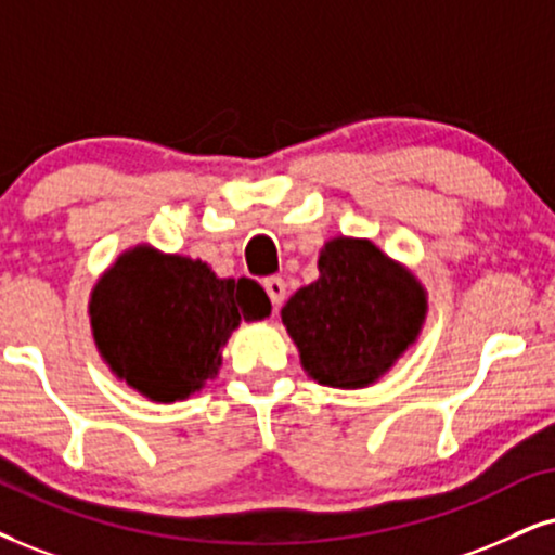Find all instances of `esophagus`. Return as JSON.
I'll list each match as a JSON object with an SVG mask.
<instances>
[{
  "mask_svg": "<svg viewBox=\"0 0 555 555\" xmlns=\"http://www.w3.org/2000/svg\"><path fill=\"white\" fill-rule=\"evenodd\" d=\"M264 291H267V296H270L272 306L280 309V304H283V298H285V280L283 278H267Z\"/></svg>",
  "mask_w": 555,
  "mask_h": 555,
  "instance_id": "obj_1",
  "label": "esophagus"
}]
</instances>
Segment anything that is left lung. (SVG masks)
Segmentation results:
<instances>
[{
  "label": "left lung",
  "mask_w": 555,
  "mask_h": 555,
  "mask_svg": "<svg viewBox=\"0 0 555 555\" xmlns=\"http://www.w3.org/2000/svg\"><path fill=\"white\" fill-rule=\"evenodd\" d=\"M427 293L412 270L367 238L337 236L319 255V280L280 311L300 365L332 388H365L420 337Z\"/></svg>",
  "instance_id": "8db88e82"
}]
</instances>
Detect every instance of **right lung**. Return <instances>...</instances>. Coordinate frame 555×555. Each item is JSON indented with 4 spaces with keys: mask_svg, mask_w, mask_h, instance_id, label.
Wrapping results in <instances>:
<instances>
[{
    "mask_svg": "<svg viewBox=\"0 0 555 555\" xmlns=\"http://www.w3.org/2000/svg\"><path fill=\"white\" fill-rule=\"evenodd\" d=\"M270 309L255 280H221L201 259L139 244L98 280L89 321L102 360L120 380L172 403L216 378L231 332L270 317Z\"/></svg>",
    "mask_w": 555,
    "mask_h": 555,
    "instance_id": "add662e5",
    "label": "right lung"
}]
</instances>
